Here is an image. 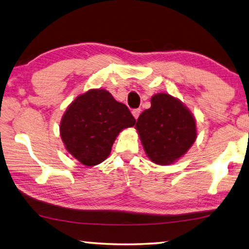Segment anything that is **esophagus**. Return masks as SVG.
<instances>
[{
  "label": "esophagus",
  "mask_w": 249,
  "mask_h": 249,
  "mask_svg": "<svg viewBox=\"0 0 249 249\" xmlns=\"http://www.w3.org/2000/svg\"><path fill=\"white\" fill-rule=\"evenodd\" d=\"M140 113H141V109L140 108L133 109V110H132V115H133L134 118H136V119H138L139 116H140Z\"/></svg>",
  "instance_id": "obj_1"
}]
</instances>
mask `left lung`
<instances>
[{"label": "left lung", "mask_w": 249, "mask_h": 249, "mask_svg": "<svg viewBox=\"0 0 249 249\" xmlns=\"http://www.w3.org/2000/svg\"><path fill=\"white\" fill-rule=\"evenodd\" d=\"M136 129L145 154L162 166L182 158L197 139V125L185 104L166 93L152 96L151 107L138 118Z\"/></svg>", "instance_id": "1"}]
</instances>
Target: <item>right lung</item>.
I'll return each mask as SVG.
<instances>
[{"mask_svg":"<svg viewBox=\"0 0 249 249\" xmlns=\"http://www.w3.org/2000/svg\"><path fill=\"white\" fill-rule=\"evenodd\" d=\"M134 124L124 104L106 89H93L69 105L60 122V136L69 154L89 167L104 162L118 134Z\"/></svg>","mask_w":249,"mask_h":249,"instance_id":"add662e5","label":"right lung"}]
</instances>
